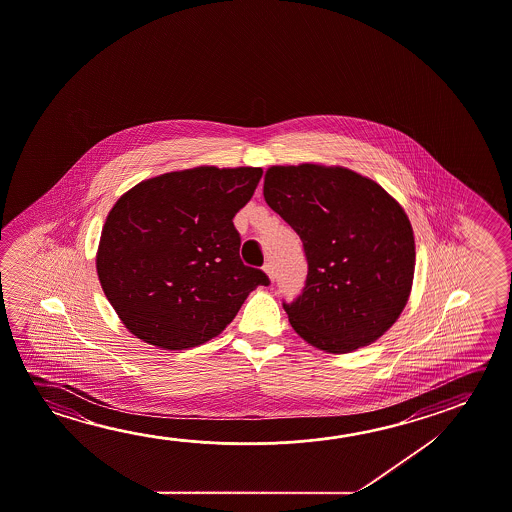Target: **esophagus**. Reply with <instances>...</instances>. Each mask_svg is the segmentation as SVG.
<instances>
[{
    "label": "esophagus",
    "mask_w": 512,
    "mask_h": 512,
    "mask_svg": "<svg viewBox=\"0 0 512 512\" xmlns=\"http://www.w3.org/2000/svg\"><path fill=\"white\" fill-rule=\"evenodd\" d=\"M264 271L268 273V277L271 278V280L275 278V268H273V264H271L269 260L266 262V264H264Z\"/></svg>",
    "instance_id": "obj_1"
}]
</instances>
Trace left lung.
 <instances>
[{
	"label": "left lung",
	"instance_id": "1",
	"mask_svg": "<svg viewBox=\"0 0 512 512\" xmlns=\"http://www.w3.org/2000/svg\"><path fill=\"white\" fill-rule=\"evenodd\" d=\"M264 200L303 243L307 280L282 303L296 334L330 353L377 341L402 314L414 277L402 207L373 180L316 164L269 168Z\"/></svg>",
	"mask_w": 512,
	"mask_h": 512
}]
</instances>
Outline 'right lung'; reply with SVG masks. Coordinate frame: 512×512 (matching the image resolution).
<instances>
[{
	"label": "right lung",
	"instance_id": "right-lung-1",
	"mask_svg": "<svg viewBox=\"0 0 512 512\" xmlns=\"http://www.w3.org/2000/svg\"><path fill=\"white\" fill-rule=\"evenodd\" d=\"M262 169H185L119 198L101 232L96 269L125 327L144 343L184 350L223 332L262 269L243 264L234 216Z\"/></svg>",
	"mask_w": 512,
	"mask_h": 512
}]
</instances>
